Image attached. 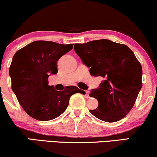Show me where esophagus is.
<instances>
[{
  "instance_id": "34e87169",
  "label": "esophagus",
  "mask_w": 157,
  "mask_h": 157,
  "mask_svg": "<svg viewBox=\"0 0 157 157\" xmlns=\"http://www.w3.org/2000/svg\"><path fill=\"white\" fill-rule=\"evenodd\" d=\"M85 96H86L87 98H88L89 97V91L88 90L85 91Z\"/></svg>"
}]
</instances>
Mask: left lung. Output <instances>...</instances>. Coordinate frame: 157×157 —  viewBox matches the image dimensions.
Here are the masks:
<instances>
[{
  "instance_id": "1",
  "label": "left lung",
  "mask_w": 157,
  "mask_h": 157,
  "mask_svg": "<svg viewBox=\"0 0 157 157\" xmlns=\"http://www.w3.org/2000/svg\"><path fill=\"white\" fill-rule=\"evenodd\" d=\"M74 48L90 75L104 78L89 95L98 101L97 109L90 112L104 122L122 120L142 88V67L133 52L125 45L106 39L76 43Z\"/></svg>"
}]
</instances>
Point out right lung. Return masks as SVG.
I'll return each instance as SVG.
<instances>
[{
  "label": "right lung",
  "mask_w": 157,
  "mask_h": 157,
  "mask_svg": "<svg viewBox=\"0 0 157 157\" xmlns=\"http://www.w3.org/2000/svg\"><path fill=\"white\" fill-rule=\"evenodd\" d=\"M72 48L73 44L37 40L23 47L13 56L9 68L11 88L31 117L39 121L53 120L67 109L73 94L84 93L73 85L61 91L48 85V77L58 72L57 61Z\"/></svg>",
  "instance_id": "1"
}]
</instances>
